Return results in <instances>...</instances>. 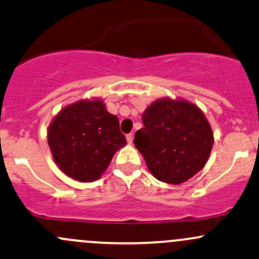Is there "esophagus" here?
Segmentation results:
<instances>
[{
    "label": "esophagus",
    "mask_w": 259,
    "mask_h": 259,
    "mask_svg": "<svg viewBox=\"0 0 259 259\" xmlns=\"http://www.w3.org/2000/svg\"><path fill=\"white\" fill-rule=\"evenodd\" d=\"M133 140H134V135H133V134H127L126 135V141H127V143L132 144Z\"/></svg>",
    "instance_id": "1"
}]
</instances>
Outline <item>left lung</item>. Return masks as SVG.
Masks as SVG:
<instances>
[{
  "mask_svg": "<svg viewBox=\"0 0 259 259\" xmlns=\"http://www.w3.org/2000/svg\"><path fill=\"white\" fill-rule=\"evenodd\" d=\"M143 124L134 144L159 181L180 185L202 170L213 133L197 105L181 98H161L145 109Z\"/></svg>",
  "mask_w": 259,
  "mask_h": 259,
  "instance_id": "obj_1",
  "label": "left lung"
}]
</instances>
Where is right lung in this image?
I'll use <instances>...</instances> for the list:
<instances>
[{"label": "right lung", "instance_id": "right-lung-1", "mask_svg": "<svg viewBox=\"0 0 259 259\" xmlns=\"http://www.w3.org/2000/svg\"><path fill=\"white\" fill-rule=\"evenodd\" d=\"M48 145L62 172L79 182L103 175L114 154L126 145L118 116L103 99H80L67 105L48 126Z\"/></svg>", "mask_w": 259, "mask_h": 259}]
</instances>
